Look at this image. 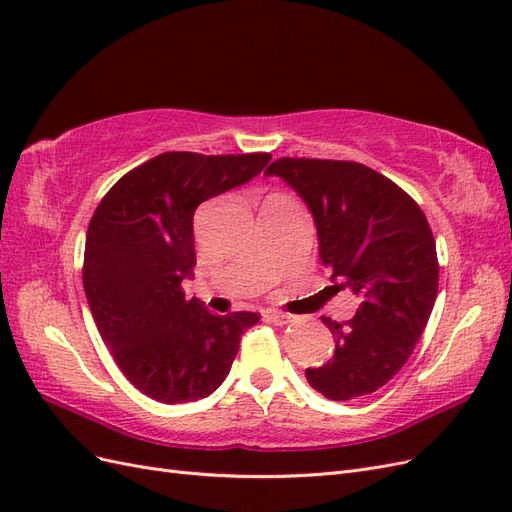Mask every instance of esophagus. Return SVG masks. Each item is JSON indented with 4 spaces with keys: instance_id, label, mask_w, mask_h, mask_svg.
<instances>
[{
    "instance_id": "34e87169",
    "label": "esophagus",
    "mask_w": 512,
    "mask_h": 512,
    "mask_svg": "<svg viewBox=\"0 0 512 512\" xmlns=\"http://www.w3.org/2000/svg\"><path fill=\"white\" fill-rule=\"evenodd\" d=\"M262 318H265L267 322H273V324H288L290 322V318L292 316H288V314H284V312H280V309H267L265 314H262Z\"/></svg>"
}]
</instances>
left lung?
I'll return each instance as SVG.
<instances>
[{
  "label": "left lung",
  "mask_w": 512,
  "mask_h": 512,
  "mask_svg": "<svg viewBox=\"0 0 512 512\" xmlns=\"http://www.w3.org/2000/svg\"><path fill=\"white\" fill-rule=\"evenodd\" d=\"M265 175L301 196L331 282L361 299L346 322L322 316L335 354L305 369L307 382L333 401L378 391L410 359L436 303L440 269L425 213L391 179L356 162L282 158Z\"/></svg>",
  "instance_id": "8db88e82"
}]
</instances>
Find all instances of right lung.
I'll list each match as a JSON object with an SVG mask.
<instances>
[{
    "label": "right lung",
    "instance_id": "right-lung-1",
    "mask_svg": "<svg viewBox=\"0 0 512 512\" xmlns=\"http://www.w3.org/2000/svg\"><path fill=\"white\" fill-rule=\"evenodd\" d=\"M269 160L168 151L100 200L85 241L87 303L117 367L147 397L185 404L211 395L258 322L252 312L211 314L200 299H185L181 282L196 265V207L254 179Z\"/></svg>",
    "mask_w": 512,
    "mask_h": 512
}]
</instances>
